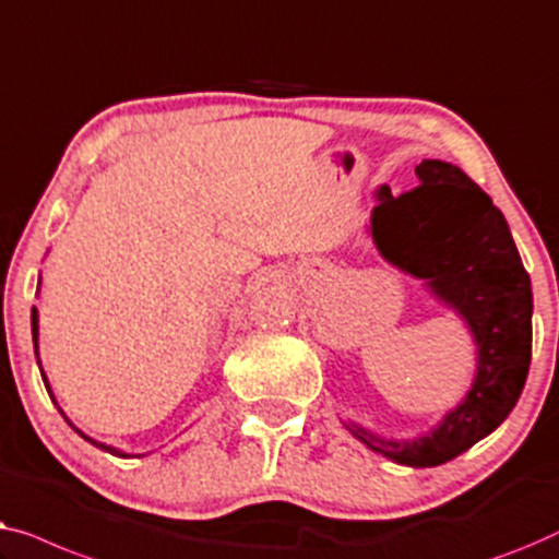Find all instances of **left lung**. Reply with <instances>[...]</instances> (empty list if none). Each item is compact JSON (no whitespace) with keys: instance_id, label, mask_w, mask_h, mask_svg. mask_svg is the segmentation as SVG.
Instances as JSON below:
<instances>
[{"instance_id":"left-lung-1","label":"left lung","mask_w":559,"mask_h":559,"mask_svg":"<svg viewBox=\"0 0 559 559\" xmlns=\"http://www.w3.org/2000/svg\"><path fill=\"white\" fill-rule=\"evenodd\" d=\"M423 185L400 198L377 192L372 238L380 253L418 278L468 321L478 369L466 400L428 436L380 440L357 428L372 451L403 466H440L489 436L522 395L532 359V286L509 225L489 194L448 162L415 167Z\"/></svg>"}]
</instances>
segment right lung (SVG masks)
I'll list each match as a JSON object with an SVG mask.
<instances>
[{
	"mask_svg": "<svg viewBox=\"0 0 559 559\" xmlns=\"http://www.w3.org/2000/svg\"><path fill=\"white\" fill-rule=\"evenodd\" d=\"M33 336H35V342H37V309H33ZM35 349H37V344H35ZM45 380V377H43ZM45 388H47V382H45ZM83 436V433H81ZM85 440H91L88 436H83ZM93 445H98V448H104V451H108V453H114V455H123L121 451H116V448H111V445H104V443H98V440H91Z\"/></svg>",
	"mask_w": 559,
	"mask_h": 559,
	"instance_id": "1",
	"label": "right lung"
}]
</instances>
